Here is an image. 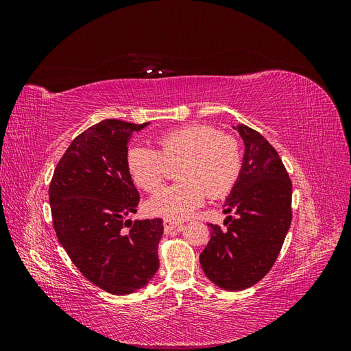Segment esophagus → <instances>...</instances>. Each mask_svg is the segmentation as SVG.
<instances>
[{
    "mask_svg": "<svg viewBox=\"0 0 351 351\" xmlns=\"http://www.w3.org/2000/svg\"><path fill=\"white\" fill-rule=\"evenodd\" d=\"M164 230H165V232H169V231H173V230H176V228H180L183 226V222H178V221H171V219H164Z\"/></svg>",
    "mask_w": 351,
    "mask_h": 351,
    "instance_id": "esophagus-1",
    "label": "esophagus"
}]
</instances>
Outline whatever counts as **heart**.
I'll return each instance as SVG.
<instances>
[{
  "label": "heart",
  "instance_id": "obj_1",
  "mask_svg": "<svg viewBox=\"0 0 351 351\" xmlns=\"http://www.w3.org/2000/svg\"><path fill=\"white\" fill-rule=\"evenodd\" d=\"M158 151L133 145L125 155V165L136 186L154 193L161 189L168 164L182 161V183L158 192L147 202V210L156 217L182 221L205 204L228 195L237 184L243 169V147L236 136L219 133L209 124H184L156 137Z\"/></svg>",
  "mask_w": 351,
  "mask_h": 351
}]
</instances>
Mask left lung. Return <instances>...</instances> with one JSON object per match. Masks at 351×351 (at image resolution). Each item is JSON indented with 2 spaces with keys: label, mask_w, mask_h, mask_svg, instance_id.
I'll list each match as a JSON object with an SVG mask.
<instances>
[{
  "label": "left lung",
  "mask_w": 351,
  "mask_h": 351,
  "mask_svg": "<svg viewBox=\"0 0 351 351\" xmlns=\"http://www.w3.org/2000/svg\"><path fill=\"white\" fill-rule=\"evenodd\" d=\"M246 145L237 184L224 204L226 230L210 227V240L199 261L206 277L230 291L249 289L277 261L291 224L293 184L275 147L265 137L239 124Z\"/></svg>",
  "instance_id": "8db88e82"
}]
</instances>
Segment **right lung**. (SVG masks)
I'll list each match as a JSON object with an SVG mask.
<instances>
[{"label":"right lung","mask_w":351,"mask_h":351,"mask_svg":"<svg viewBox=\"0 0 351 351\" xmlns=\"http://www.w3.org/2000/svg\"><path fill=\"white\" fill-rule=\"evenodd\" d=\"M146 124L108 119L89 127L70 143L49 184L61 246L84 278L117 295L142 289L159 268L162 219L124 221L141 200L125 165L127 145Z\"/></svg>","instance_id":"obj_1"}]
</instances>
